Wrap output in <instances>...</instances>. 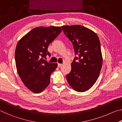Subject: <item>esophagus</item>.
<instances>
[{
    "label": "esophagus",
    "instance_id": "34e87169",
    "mask_svg": "<svg viewBox=\"0 0 122 122\" xmlns=\"http://www.w3.org/2000/svg\"><path fill=\"white\" fill-rule=\"evenodd\" d=\"M63 65V64H62V63H58V67H61Z\"/></svg>",
    "mask_w": 122,
    "mask_h": 122
}]
</instances>
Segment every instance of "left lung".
<instances>
[{
  "label": "left lung",
  "mask_w": 122,
  "mask_h": 122,
  "mask_svg": "<svg viewBox=\"0 0 122 122\" xmlns=\"http://www.w3.org/2000/svg\"><path fill=\"white\" fill-rule=\"evenodd\" d=\"M64 34L71 41L78 56L71 63V70L66 75L74 90L84 92L96 82L102 67L101 44L95 33L82 25L61 26ZM76 59L78 61H75Z\"/></svg>",
  "instance_id": "1"
}]
</instances>
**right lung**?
<instances>
[{
	"mask_svg": "<svg viewBox=\"0 0 122 122\" xmlns=\"http://www.w3.org/2000/svg\"><path fill=\"white\" fill-rule=\"evenodd\" d=\"M60 27L34 28L18 41L15 51L16 70L21 81L35 93L42 92L50 83L51 75L57 64L43 59L50 56L48 45L60 33Z\"/></svg>",
	"mask_w": 122,
	"mask_h": 122,
	"instance_id": "add662e5",
	"label": "right lung"
}]
</instances>
